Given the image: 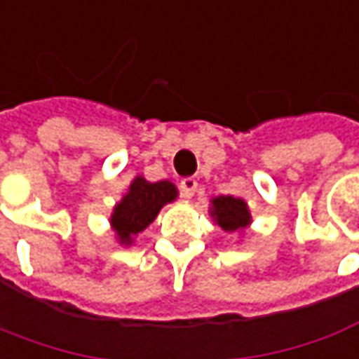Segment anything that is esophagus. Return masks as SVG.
I'll return each instance as SVG.
<instances>
[{"label": "esophagus", "instance_id": "1", "mask_svg": "<svg viewBox=\"0 0 359 359\" xmlns=\"http://www.w3.org/2000/svg\"><path fill=\"white\" fill-rule=\"evenodd\" d=\"M180 191H182V197L191 199L195 195V191H197V180H194V177H185L184 182L180 184Z\"/></svg>", "mask_w": 359, "mask_h": 359}]
</instances>
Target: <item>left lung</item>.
I'll list each match as a JSON object with an SVG mask.
<instances>
[{"label": "left lung", "mask_w": 359, "mask_h": 359, "mask_svg": "<svg viewBox=\"0 0 359 359\" xmlns=\"http://www.w3.org/2000/svg\"><path fill=\"white\" fill-rule=\"evenodd\" d=\"M211 217L226 232L244 231L252 222L248 205L232 195H219L211 199Z\"/></svg>", "instance_id": "8db88e82"}]
</instances>
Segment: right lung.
<instances>
[{
	"label": "right lung",
	"mask_w": 359,
	"mask_h": 359,
	"mask_svg": "<svg viewBox=\"0 0 359 359\" xmlns=\"http://www.w3.org/2000/svg\"><path fill=\"white\" fill-rule=\"evenodd\" d=\"M177 197V189L172 182H147L137 175L128 187L127 195L115 205L111 215V226L121 244H133L135 236L142 232L158 217L165 203H172Z\"/></svg>",
	"instance_id": "right-lung-1"
}]
</instances>
